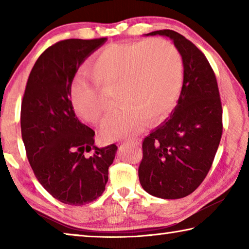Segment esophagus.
<instances>
[{
    "label": "esophagus",
    "instance_id": "esophagus-1",
    "mask_svg": "<svg viewBox=\"0 0 249 249\" xmlns=\"http://www.w3.org/2000/svg\"><path fill=\"white\" fill-rule=\"evenodd\" d=\"M123 144H134V145H137L138 144V140H137V138H128V140L123 141Z\"/></svg>",
    "mask_w": 249,
    "mask_h": 249
}]
</instances>
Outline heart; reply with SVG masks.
Listing matches in <instances>:
<instances>
[{"instance_id":"b5f03b06","label":"heart","mask_w":249,"mask_h":249,"mask_svg":"<svg viewBox=\"0 0 249 249\" xmlns=\"http://www.w3.org/2000/svg\"><path fill=\"white\" fill-rule=\"evenodd\" d=\"M90 71L96 82L75 78L70 89L71 104L83 121L98 124L107 109L99 88L115 90L120 107L101 129L109 142L136 134L142 120L156 124L165 119L183 83L182 57L165 39L109 45L92 61Z\"/></svg>"}]
</instances>
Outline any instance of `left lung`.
Segmentation results:
<instances>
[{
	"instance_id": "obj_1",
	"label": "left lung",
	"mask_w": 249,
	"mask_h": 249,
	"mask_svg": "<svg viewBox=\"0 0 249 249\" xmlns=\"http://www.w3.org/2000/svg\"><path fill=\"white\" fill-rule=\"evenodd\" d=\"M166 36L183 61L182 89L170 117L142 142L138 177L142 189L161 199L190 195L208 175L222 136V104L215 74L203 53L170 29Z\"/></svg>"
}]
</instances>
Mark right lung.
Returning <instances> with one entry per match:
<instances>
[{"label":"right lung","instance_id":"add662e5","mask_svg":"<svg viewBox=\"0 0 249 249\" xmlns=\"http://www.w3.org/2000/svg\"><path fill=\"white\" fill-rule=\"evenodd\" d=\"M107 40L66 39L50 46L25 89L20 128L28 161L40 184L65 204L83 205L102 196L115 158L116 145L95 146L94 130L78 120L70 101L79 67Z\"/></svg>","mask_w":249,"mask_h":249}]
</instances>
